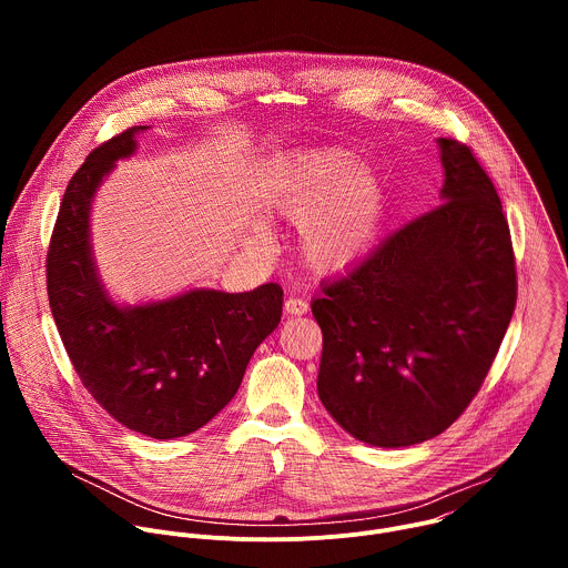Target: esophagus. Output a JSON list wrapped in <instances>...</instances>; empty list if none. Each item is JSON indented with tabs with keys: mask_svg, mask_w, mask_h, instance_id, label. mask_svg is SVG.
I'll use <instances>...</instances> for the list:
<instances>
[{
	"mask_svg": "<svg viewBox=\"0 0 568 568\" xmlns=\"http://www.w3.org/2000/svg\"><path fill=\"white\" fill-rule=\"evenodd\" d=\"M310 310V303L305 298H298V296H287L285 298V312L292 314V316H301Z\"/></svg>",
	"mask_w": 568,
	"mask_h": 568,
	"instance_id": "34e87169",
	"label": "esophagus"
}]
</instances>
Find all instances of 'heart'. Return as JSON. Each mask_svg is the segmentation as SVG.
<instances>
[{
    "mask_svg": "<svg viewBox=\"0 0 568 568\" xmlns=\"http://www.w3.org/2000/svg\"><path fill=\"white\" fill-rule=\"evenodd\" d=\"M272 209L301 224V261L318 274L346 272L375 245L384 220V186L344 148L301 154L272 193Z\"/></svg>",
    "mask_w": 568,
    "mask_h": 568,
    "instance_id": "b5f03b06",
    "label": "heart"
}]
</instances>
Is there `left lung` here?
<instances>
[{
  "label": "left lung",
  "instance_id": "left-lung-1",
  "mask_svg": "<svg viewBox=\"0 0 568 568\" xmlns=\"http://www.w3.org/2000/svg\"><path fill=\"white\" fill-rule=\"evenodd\" d=\"M443 204L321 285L316 390L353 438L409 447L443 434L488 375L517 303L508 220L465 143L438 139Z\"/></svg>",
  "mask_w": 568,
  "mask_h": 568
}]
</instances>
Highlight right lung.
<instances>
[{
	"mask_svg": "<svg viewBox=\"0 0 568 568\" xmlns=\"http://www.w3.org/2000/svg\"><path fill=\"white\" fill-rule=\"evenodd\" d=\"M134 125L97 150L71 178L47 254V292L64 351L83 386L123 427L156 440L189 436L235 395L256 348L274 333L283 290L195 287L119 305L92 254L90 211L103 178L134 154Z\"/></svg>",
	"mask_w": 568,
	"mask_h": 568,
	"instance_id": "1",
	"label": "right lung"
}]
</instances>
